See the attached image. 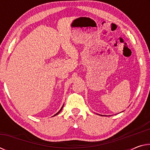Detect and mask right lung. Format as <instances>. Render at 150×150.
Segmentation results:
<instances>
[{
    "label": "right lung",
    "mask_w": 150,
    "mask_h": 150,
    "mask_svg": "<svg viewBox=\"0 0 150 150\" xmlns=\"http://www.w3.org/2000/svg\"><path fill=\"white\" fill-rule=\"evenodd\" d=\"M63 106H62V108H61V109H60V110H59V112H57V113H56V114H55V115L54 116H55V115H58V114H59V113L60 112H61V110H62V108H63Z\"/></svg>",
    "instance_id": "1"
}]
</instances>
